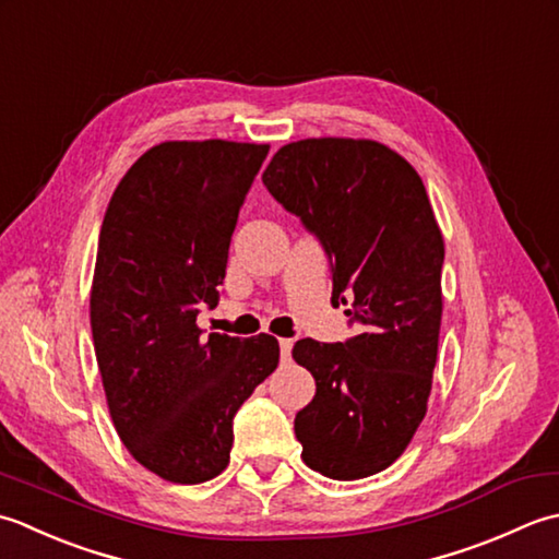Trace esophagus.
I'll list each match as a JSON object with an SVG mask.
<instances>
[{
    "label": "esophagus",
    "mask_w": 559,
    "mask_h": 559,
    "mask_svg": "<svg viewBox=\"0 0 559 559\" xmlns=\"http://www.w3.org/2000/svg\"><path fill=\"white\" fill-rule=\"evenodd\" d=\"M292 347H294V343H292L289 337H282L280 340V357H282V361H287L292 357Z\"/></svg>",
    "instance_id": "obj_1"
}]
</instances>
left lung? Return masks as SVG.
Segmentation results:
<instances>
[{
  "instance_id": "obj_1",
  "label": "left lung",
  "mask_w": 559,
  "mask_h": 559,
  "mask_svg": "<svg viewBox=\"0 0 559 559\" xmlns=\"http://www.w3.org/2000/svg\"><path fill=\"white\" fill-rule=\"evenodd\" d=\"M263 183L321 241L357 325L292 349L316 379L294 419L301 459L333 480L381 473L425 419L437 364L443 238L423 178L379 142L323 136L282 146Z\"/></svg>"
}]
</instances>
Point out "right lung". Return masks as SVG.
<instances>
[{
  "instance_id": "right-lung-1",
  "label": "right lung",
  "mask_w": 559,
  "mask_h": 559,
  "mask_svg": "<svg viewBox=\"0 0 559 559\" xmlns=\"http://www.w3.org/2000/svg\"><path fill=\"white\" fill-rule=\"evenodd\" d=\"M267 144L164 142L108 202L98 236L91 333L112 425L146 471L198 485L229 465L234 417L277 369L272 335L198 328L214 309L231 236Z\"/></svg>"
}]
</instances>
